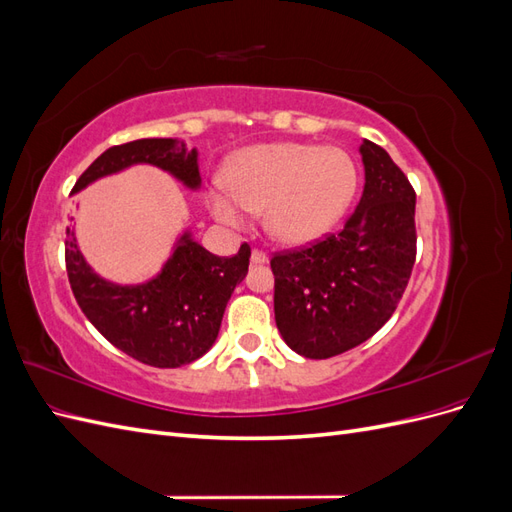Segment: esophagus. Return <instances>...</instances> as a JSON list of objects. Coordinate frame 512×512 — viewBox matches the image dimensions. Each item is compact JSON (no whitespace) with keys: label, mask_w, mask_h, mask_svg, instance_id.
Listing matches in <instances>:
<instances>
[{"label":"esophagus","mask_w":512,"mask_h":512,"mask_svg":"<svg viewBox=\"0 0 512 512\" xmlns=\"http://www.w3.org/2000/svg\"><path fill=\"white\" fill-rule=\"evenodd\" d=\"M269 258H267V254L262 252V250H258V247H254L252 250V265H265Z\"/></svg>","instance_id":"34e87169"}]
</instances>
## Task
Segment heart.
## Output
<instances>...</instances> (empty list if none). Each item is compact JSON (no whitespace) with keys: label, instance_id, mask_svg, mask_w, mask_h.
Returning <instances> with one entry per match:
<instances>
[{"label":"heart","instance_id":"heart-1","mask_svg":"<svg viewBox=\"0 0 512 512\" xmlns=\"http://www.w3.org/2000/svg\"><path fill=\"white\" fill-rule=\"evenodd\" d=\"M356 183V166L339 147L254 145L232 156L224 185L207 192V207L228 226H241L245 211H267L273 239L303 245L337 224L352 203Z\"/></svg>","mask_w":512,"mask_h":512}]
</instances>
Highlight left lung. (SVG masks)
Returning a JSON list of instances; mask_svg holds the SVG:
<instances>
[{"instance_id":"1","label":"left lung","mask_w":512,"mask_h":512,"mask_svg":"<svg viewBox=\"0 0 512 512\" xmlns=\"http://www.w3.org/2000/svg\"><path fill=\"white\" fill-rule=\"evenodd\" d=\"M365 188L344 228L275 252V322L305 359H331L378 333L416 260V192L380 145H361Z\"/></svg>"}]
</instances>
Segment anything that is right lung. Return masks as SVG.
I'll use <instances>...</instances> for the list:
<instances>
[{
  "label": "right lung",
  "instance_id": "add662e5",
  "mask_svg": "<svg viewBox=\"0 0 512 512\" xmlns=\"http://www.w3.org/2000/svg\"><path fill=\"white\" fill-rule=\"evenodd\" d=\"M153 164L198 188L196 149L173 138H141L106 149L76 179L72 192L132 164ZM66 271L87 320L121 352L151 367L170 369L200 359L220 333L232 290L250 267V245L235 256H215L183 235L162 273L141 286L102 280L81 256L74 230H66Z\"/></svg>",
  "mask_w": 512,
  "mask_h": 512
}]
</instances>
